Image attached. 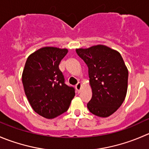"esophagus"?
I'll return each instance as SVG.
<instances>
[{"mask_svg": "<svg viewBox=\"0 0 149 149\" xmlns=\"http://www.w3.org/2000/svg\"><path fill=\"white\" fill-rule=\"evenodd\" d=\"M81 88H82V84L81 83H80V82H79V83L77 84L76 85V89H77L78 92H80L81 90Z\"/></svg>", "mask_w": 149, "mask_h": 149, "instance_id": "esophagus-1", "label": "esophagus"}]
</instances>
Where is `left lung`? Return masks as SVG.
I'll return each mask as SVG.
<instances>
[{
  "label": "left lung",
  "instance_id": "obj_1",
  "mask_svg": "<svg viewBox=\"0 0 149 149\" xmlns=\"http://www.w3.org/2000/svg\"><path fill=\"white\" fill-rule=\"evenodd\" d=\"M88 67L92 99L87 103L91 113L106 118L123 103L127 92L128 70L120 53L98 44L76 49Z\"/></svg>",
  "mask_w": 149,
  "mask_h": 149
}]
</instances>
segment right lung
I'll use <instances>...</instances> for the list:
<instances>
[{
  "mask_svg": "<svg viewBox=\"0 0 149 149\" xmlns=\"http://www.w3.org/2000/svg\"><path fill=\"white\" fill-rule=\"evenodd\" d=\"M68 49L44 47L29 55L22 75L24 93L40 116L54 119L65 113L75 96L73 87L64 83L59 69Z\"/></svg>",
  "mask_w": 149,
  "mask_h": 149,
  "instance_id": "obj_1",
  "label": "right lung"
}]
</instances>
